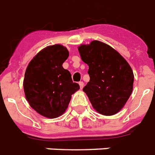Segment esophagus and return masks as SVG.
<instances>
[{
    "label": "esophagus",
    "instance_id": "34e87169",
    "mask_svg": "<svg viewBox=\"0 0 155 155\" xmlns=\"http://www.w3.org/2000/svg\"><path fill=\"white\" fill-rule=\"evenodd\" d=\"M79 85H80V88H81V89L84 87V82H83V81H80V82H79Z\"/></svg>",
    "mask_w": 155,
    "mask_h": 155
}]
</instances>
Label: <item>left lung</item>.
<instances>
[{
	"instance_id": "obj_1",
	"label": "left lung",
	"mask_w": 155,
	"mask_h": 155,
	"mask_svg": "<svg viewBox=\"0 0 155 155\" xmlns=\"http://www.w3.org/2000/svg\"><path fill=\"white\" fill-rule=\"evenodd\" d=\"M81 60L89 65L90 81L83 88L95 110L106 116L119 112L133 91L130 65L114 48L99 41L81 45Z\"/></svg>"
}]
</instances>
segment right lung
Listing matches in <instances>:
<instances>
[{
    "mask_svg": "<svg viewBox=\"0 0 155 155\" xmlns=\"http://www.w3.org/2000/svg\"><path fill=\"white\" fill-rule=\"evenodd\" d=\"M69 57L66 47L49 45L35 55L25 73V98L35 111L48 118H56L68 108L72 94L80 89L73 82L70 71L62 66Z\"/></svg>",
    "mask_w": 155,
    "mask_h": 155,
    "instance_id": "obj_1",
    "label": "right lung"
}]
</instances>
